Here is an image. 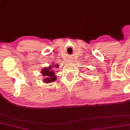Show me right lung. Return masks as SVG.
I'll use <instances>...</instances> for the list:
<instances>
[{"label": "right lung", "mask_w": 130, "mask_h": 130, "mask_svg": "<svg viewBox=\"0 0 130 130\" xmlns=\"http://www.w3.org/2000/svg\"><path fill=\"white\" fill-rule=\"evenodd\" d=\"M58 66L59 65L57 64H56V65H54V67L56 68H57ZM52 67H53L51 65H50L48 68H43L41 71V73L45 77L44 80H43L45 83L53 82V81H55L56 79H57L55 75V72H54V70H52Z\"/></svg>", "instance_id": "obj_1"}]
</instances>
